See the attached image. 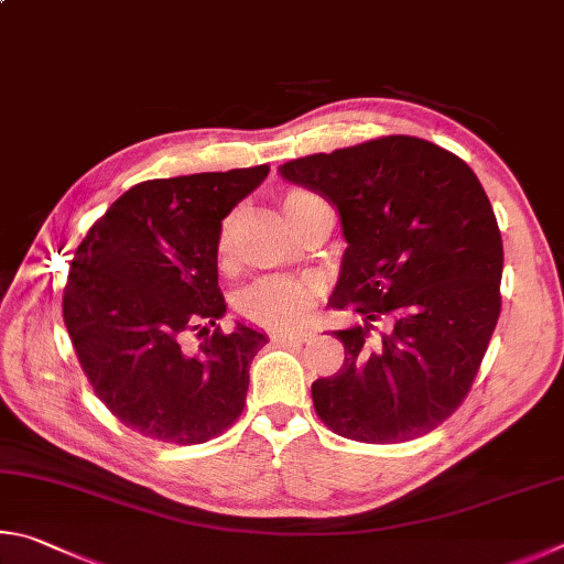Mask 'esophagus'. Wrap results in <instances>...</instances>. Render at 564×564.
I'll return each mask as SVG.
<instances>
[{
  "label": "esophagus",
  "instance_id": "obj_1",
  "mask_svg": "<svg viewBox=\"0 0 564 564\" xmlns=\"http://www.w3.org/2000/svg\"><path fill=\"white\" fill-rule=\"evenodd\" d=\"M312 339V332H276L272 334V341L280 344H304Z\"/></svg>",
  "mask_w": 564,
  "mask_h": 564
}]
</instances>
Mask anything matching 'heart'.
I'll return each mask as SVG.
<instances>
[{
  "instance_id": "obj_1",
  "label": "heart",
  "mask_w": 564,
  "mask_h": 564,
  "mask_svg": "<svg viewBox=\"0 0 564 564\" xmlns=\"http://www.w3.org/2000/svg\"><path fill=\"white\" fill-rule=\"evenodd\" d=\"M319 200L310 191H288L282 195V210L294 225L307 207ZM235 227H237V210L223 217L220 230H217L215 252L223 264L230 262L235 250ZM322 294V284L317 276L307 274H270L260 276L252 284L240 290L235 300L237 312L247 322L267 329H290L294 324L304 322L312 314Z\"/></svg>"
}]
</instances>
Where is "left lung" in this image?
Instances as JSON below:
<instances>
[{
  "label": "left lung",
  "mask_w": 564,
  "mask_h": 564,
  "mask_svg": "<svg viewBox=\"0 0 564 564\" xmlns=\"http://www.w3.org/2000/svg\"><path fill=\"white\" fill-rule=\"evenodd\" d=\"M280 175L339 210L347 250L329 304L361 317L334 332L344 367L312 383L317 416L361 443L438 429L468 397L500 317L502 240L476 173L423 138L383 135Z\"/></svg>",
  "instance_id": "8db88e82"
}]
</instances>
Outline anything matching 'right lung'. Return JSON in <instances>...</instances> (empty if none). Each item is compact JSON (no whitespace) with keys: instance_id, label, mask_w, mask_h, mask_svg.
Returning a JSON list of instances; mask_svg holds the SVG:
<instances>
[{"instance_id":"right-lung-1","label":"right lung","mask_w":564,"mask_h":564,"mask_svg":"<svg viewBox=\"0 0 564 564\" xmlns=\"http://www.w3.org/2000/svg\"><path fill=\"white\" fill-rule=\"evenodd\" d=\"M267 173L254 165L138 183L76 247L64 288L68 337L96 397L145 438L193 446L240 419L267 337L215 324L227 310L215 242L223 217ZM187 330L206 337L195 352L182 347Z\"/></svg>"}]
</instances>
